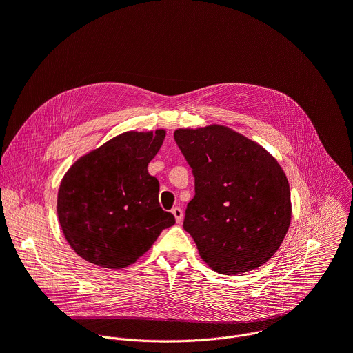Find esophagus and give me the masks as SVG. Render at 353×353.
Segmentation results:
<instances>
[{
	"instance_id": "1",
	"label": "esophagus",
	"mask_w": 353,
	"mask_h": 353,
	"mask_svg": "<svg viewBox=\"0 0 353 353\" xmlns=\"http://www.w3.org/2000/svg\"><path fill=\"white\" fill-rule=\"evenodd\" d=\"M172 214L174 215V218H176V222H177V223H180V222L183 221V211H181V208H179V207L173 208V210H172Z\"/></svg>"
}]
</instances>
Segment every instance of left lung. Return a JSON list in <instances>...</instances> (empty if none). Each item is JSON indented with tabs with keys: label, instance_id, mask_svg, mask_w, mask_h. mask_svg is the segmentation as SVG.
Instances as JSON below:
<instances>
[{
	"label": "left lung",
	"instance_id": "obj_1",
	"mask_svg": "<svg viewBox=\"0 0 353 353\" xmlns=\"http://www.w3.org/2000/svg\"><path fill=\"white\" fill-rule=\"evenodd\" d=\"M174 139L195 179L183 228L201 260L225 275L265 264L292 218L289 183L278 161L260 143L221 124L179 128Z\"/></svg>",
	"mask_w": 353,
	"mask_h": 353
}]
</instances>
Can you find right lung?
Segmentation results:
<instances>
[{"instance_id":"obj_1","label":"right lung","mask_w":353,"mask_h":353,"mask_svg":"<svg viewBox=\"0 0 353 353\" xmlns=\"http://www.w3.org/2000/svg\"><path fill=\"white\" fill-rule=\"evenodd\" d=\"M165 130L127 131L85 154L64 174L57 215L75 253L120 270L152 247L174 216L159 205V181L148 173Z\"/></svg>"}]
</instances>
